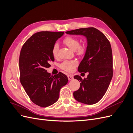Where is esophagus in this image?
<instances>
[{
	"label": "esophagus",
	"instance_id": "obj_1",
	"mask_svg": "<svg viewBox=\"0 0 133 133\" xmlns=\"http://www.w3.org/2000/svg\"><path fill=\"white\" fill-rule=\"evenodd\" d=\"M68 79H69V80H71L74 78V76H73V75H68Z\"/></svg>",
	"mask_w": 133,
	"mask_h": 133
}]
</instances>
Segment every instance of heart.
Here are the masks:
<instances>
[{
    "label": "heart",
    "mask_w": 133,
    "mask_h": 133,
    "mask_svg": "<svg viewBox=\"0 0 133 133\" xmlns=\"http://www.w3.org/2000/svg\"><path fill=\"white\" fill-rule=\"evenodd\" d=\"M63 42L71 49L75 50V54L78 56L84 55L87 51V44L85 43H80V40L78 38L73 36H66L63 39ZM59 48V45L57 43L54 44L52 46L51 54L55 58H57L58 57ZM78 65V62L77 60H64L60 64L59 66L62 70L71 73L75 70Z\"/></svg>",
    "instance_id": "heart-1"
}]
</instances>
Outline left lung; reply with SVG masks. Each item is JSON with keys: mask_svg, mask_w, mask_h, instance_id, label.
<instances>
[{"mask_svg": "<svg viewBox=\"0 0 133 133\" xmlns=\"http://www.w3.org/2000/svg\"><path fill=\"white\" fill-rule=\"evenodd\" d=\"M66 33L83 35L87 38V51L78 70L89 74L83 79L78 75L74 76L80 82V86L73 95L79 102L95 104L105 94L113 75L110 43L105 35L94 27L80 28Z\"/></svg>", "mask_w": 133, "mask_h": 133, "instance_id": "8db88e82", "label": "left lung"}]
</instances>
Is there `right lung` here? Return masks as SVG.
I'll use <instances>...</instances> for the list:
<instances>
[{"instance_id":"obj_1","label":"right lung","mask_w":133,"mask_h":133,"mask_svg":"<svg viewBox=\"0 0 133 133\" xmlns=\"http://www.w3.org/2000/svg\"><path fill=\"white\" fill-rule=\"evenodd\" d=\"M64 32L40 31L23 44L19 56L20 81L30 100L41 107L55 103L61 88L68 82L67 76L59 72L51 76L46 69L54 61L51 48Z\"/></svg>"}]
</instances>
